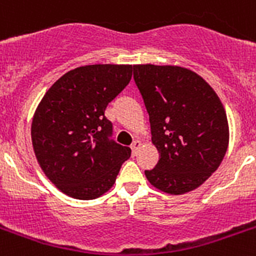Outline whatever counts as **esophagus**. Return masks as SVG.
Listing matches in <instances>:
<instances>
[{"instance_id": "esophagus-1", "label": "esophagus", "mask_w": 256, "mask_h": 256, "mask_svg": "<svg viewBox=\"0 0 256 256\" xmlns=\"http://www.w3.org/2000/svg\"><path fill=\"white\" fill-rule=\"evenodd\" d=\"M141 148V141L140 140H134V142H132V145H130V149H132V154H138V149Z\"/></svg>"}]
</instances>
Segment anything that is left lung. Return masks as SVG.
<instances>
[{
  "label": "left lung",
  "instance_id": "obj_1",
  "mask_svg": "<svg viewBox=\"0 0 256 256\" xmlns=\"http://www.w3.org/2000/svg\"><path fill=\"white\" fill-rule=\"evenodd\" d=\"M149 114L158 162L145 176L168 194L197 189L218 169L228 146L224 104L200 75L178 66H134Z\"/></svg>",
  "mask_w": 256,
  "mask_h": 256
}]
</instances>
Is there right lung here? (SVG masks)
Instances as JSON below:
<instances>
[{
    "mask_svg": "<svg viewBox=\"0 0 256 256\" xmlns=\"http://www.w3.org/2000/svg\"><path fill=\"white\" fill-rule=\"evenodd\" d=\"M132 78L130 64H91L59 78L44 94L32 122L38 164L60 192L95 200L115 184L130 148L112 140L104 111Z\"/></svg>",
    "mask_w": 256,
    "mask_h": 256,
    "instance_id": "obj_1",
    "label": "right lung"
}]
</instances>
